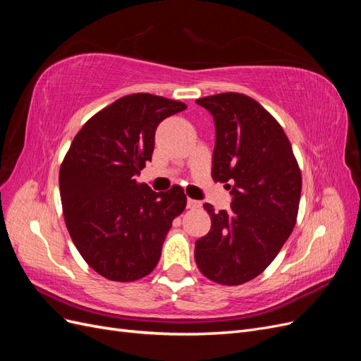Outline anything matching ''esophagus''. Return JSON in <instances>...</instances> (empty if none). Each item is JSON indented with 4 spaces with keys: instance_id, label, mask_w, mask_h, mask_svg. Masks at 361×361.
<instances>
[{
    "instance_id": "1",
    "label": "esophagus",
    "mask_w": 361,
    "mask_h": 361,
    "mask_svg": "<svg viewBox=\"0 0 361 361\" xmlns=\"http://www.w3.org/2000/svg\"><path fill=\"white\" fill-rule=\"evenodd\" d=\"M187 206H188V209H199V207L202 206V203H200L199 200L188 199V202H187Z\"/></svg>"
}]
</instances>
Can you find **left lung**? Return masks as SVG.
Wrapping results in <instances>:
<instances>
[{
    "label": "left lung",
    "instance_id": "obj_1",
    "mask_svg": "<svg viewBox=\"0 0 361 361\" xmlns=\"http://www.w3.org/2000/svg\"><path fill=\"white\" fill-rule=\"evenodd\" d=\"M214 116L212 179L226 183L231 211L211 215V231L195 241V264L224 286L253 280L276 259L297 223L301 170L277 120L253 97L220 93L197 99Z\"/></svg>",
    "mask_w": 361,
    "mask_h": 361
}]
</instances>
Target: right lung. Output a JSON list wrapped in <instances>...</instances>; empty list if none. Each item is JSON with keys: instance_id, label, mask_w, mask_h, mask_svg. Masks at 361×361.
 Instances as JSON below:
<instances>
[{"instance_id": "obj_1", "label": "right lung", "mask_w": 361, "mask_h": 361, "mask_svg": "<svg viewBox=\"0 0 361 361\" xmlns=\"http://www.w3.org/2000/svg\"><path fill=\"white\" fill-rule=\"evenodd\" d=\"M185 108L150 93L120 97L87 120L61 162L64 223L87 265L108 280L149 276L187 206L179 185L155 192L135 179L152 159L158 125Z\"/></svg>"}]
</instances>
